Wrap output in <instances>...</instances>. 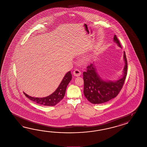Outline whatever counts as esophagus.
Here are the masks:
<instances>
[{"label":"esophagus","instance_id":"esophagus-1","mask_svg":"<svg viewBox=\"0 0 147 147\" xmlns=\"http://www.w3.org/2000/svg\"><path fill=\"white\" fill-rule=\"evenodd\" d=\"M73 74L76 77H79L81 75V72L79 69H76L74 70V71L73 72Z\"/></svg>","mask_w":147,"mask_h":147}]
</instances>
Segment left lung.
Masks as SVG:
<instances>
[{
    "label": "left lung",
    "mask_w": 147,
    "mask_h": 147,
    "mask_svg": "<svg viewBox=\"0 0 147 147\" xmlns=\"http://www.w3.org/2000/svg\"><path fill=\"white\" fill-rule=\"evenodd\" d=\"M113 41L119 47H121L116 35L114 36ZM123 59L125 67L122 77L116 81H105L97 74L93 63L87 66V71L83 72L85 97L89 102L94 104H101L107 102L117 97L121 90L127 75V60L124 51Z\"/></svg>",
    "instance_id": "left-lung-1"
}]
</instances>
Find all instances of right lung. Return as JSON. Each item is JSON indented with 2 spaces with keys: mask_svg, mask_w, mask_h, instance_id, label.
I'll list each match as a JSON object with an SVG mask.
<instances>
[{
  "mask_svg": "<svg viewBox=\"0 0 147 147\" xmlns=\"http://www.w3.org/2000/svg\"><path fill=\"white\" fill-rule=\"evenodd\" d=\"M72 79V75L71 72L69 71L66 74L63 80L60 84L59 87L57 88L55 91L49 96L44 98H34L28 96V94H25V96L32 101H34L38 104H40L43 106H53L57 103H59L61 100L63 99L65 96L66 92V88L68 84Z\"/></svg>",
  "mask_w": 147,
  "mask_h": 147,
  "instance_id": "obj_1",
  "label": "right lung"
}]
</instances>
